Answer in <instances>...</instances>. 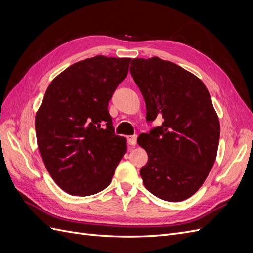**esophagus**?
<instances>
[{"instance_id": "esophagus-1", "label": "esophagus", "mask_w": 253, "mask_h": 253, "mask_svg": "<svg viewBox=\"0 0 253 253\" xmlns=\"http://www.w3.org/2000/svg\"><path fill=\"white\" fill-rule=\"evenodd\" d=\"M126 140L128 142V144L131 145H135L137 143V136L136 135H132V136H126Z\"/></svg>"}]
</instances>
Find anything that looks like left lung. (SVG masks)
<instances>
[{"instance_id": "obj_1", "label": "left lung", "mask_w": 253, "mask_h": 253, "mask_svg": "<svg viewBox=\"0 0 253 253\" xmlns=\"http://www.w3.org/2000/svg\"><path fill=\"white\" fill-rule=\"evenodd\" d=\"M129 71L147 120L163 118L137 138L149 158L140 169L143 185L164 201H185L203 186L217 155L220 126L209 91L195 75L158 57L133 59Z\"/></svg>"}]
</instances>
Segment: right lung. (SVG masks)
Returning a JSON list of instances; mask_svg holds the SVG:
<instances>
[{
    "label": "right lung",
    "mask_w": 253,
    "mask_h": 253,
    "mask_svg": "<svg viewBox=\"0 0 253 253\" xmlns=\"http://www.w3.org/2000/svg\"><path fill=\"white\" fill-rule=\"evenodd\" d=\"M131 58L96 56L72 64L50 82L35 118L37 143L51 178L66 193L108 187L126 152L114 134L108 105Z\"/></svg>",
    "instance_id": "obj_1"
}]
</instances>
